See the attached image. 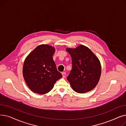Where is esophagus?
<instances>
[{"instance_id": "34e87169", "label": "esophagus", "mask_w": 126, "mask_h": 126, "mask_svg": "<svg viewBox=\"0 0 126 126\" xmlns=\"http://www.w3.org/2000/svg\"><path fill=\"white\" fill-rule=\"evenodd\" d=\"M62 75L63 78H65V76H66V73H65V72H62Z\"/></svg>"}]
</instances>
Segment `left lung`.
I'll return each mask as SVG.
<instances>
[{"label": "left lung", "mask_w": 126, "mask_h": 126, "mask_svg": "<svg viewBox=\"0 0 126 126\" xmlns=\"http://www.w3.org/2000/svg\"><path fill=\"white\" fill-rule=\"evenodd\" d=\"M66 50L72 60V69L67 78L72 89L79 94L94 89L101 75V65L98 58L83 45L75 48H67Z\"/></svg>", "instance_id": "1"}]
</instances>
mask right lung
I'll return each instance as SVG.
<instances>
[{
  "instance_id": "obj_1",
  "label": "right lung",
  "mask_w": 126,
  "mask_h": 126,
  "mask_svg": "<svg viewBox=\"0 0 126 126\" xmlns=\"http://www.w3.org/2000/svg\"><path fill=\"white\" fill-rule=\"evenodd\" d=\"M55 48L48 44L38 45L25 58L22 73L29 88L40 94L48 93L62 77L52 56Z\"/></svg>"
}]
</instances>
